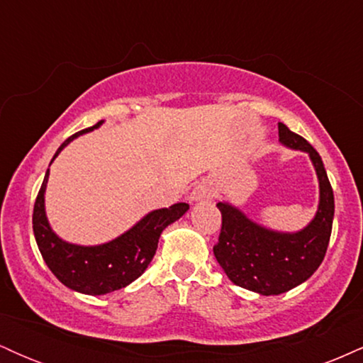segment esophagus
Instances as JSON below:
<instances>
[{"instance_id":"34e87169","label":"esophagus","mask_w":363,"mask_h":363,"mask_svg":"<svg viewBox=\"0 0 363 363\" xmlns=\"http://www.w3.org/2000/svg\"><path fill=\"white\" fill-rule=\"evenodd\" d=\"M215 196V187L210 182L203 181L194 187L193 193H191V201H210Z\"/></svg>"}]
</instances>
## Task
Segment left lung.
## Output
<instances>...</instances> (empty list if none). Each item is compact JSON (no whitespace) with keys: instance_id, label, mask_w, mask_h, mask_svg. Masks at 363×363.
<instances>
[{"instance_id":"left-lung-1","label":"left lung","mask_w":363,"mask_h":363,"mask_svg":"<svg viewBox=\"0 0 363 363\" xmlns=\"http://www.w3.org/2000/svg\"><path fill=\"white\" fill-rule=\"evenodd\" d=\"M283 147L309 155L319 182L314 218L297 232H280L254 222L228 201L216 203L222 213V232L213 254L228 280L259 295L285 294L314 274L324 259L333 218L335 196L320 155L309 141L278 123Z\"/></svg>"}]
</instances>
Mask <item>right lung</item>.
<instances>
[{
    "label": "right lung",
    "instance_id": "right-lung-1",
    "mask_svg": "<svg viewBox=\"0 0 363 363\" xmlns=\"http://www.w3.org/2000/svg\"><path fill=\"white\" fill-rule=\"evenodd\" d=\"M104 121L95 126L73 135L54 153L51 164L60 153L78 136L101 128ZM49 164V167H51ZM49 181V169L44 176L34 205V235L37 247L54 277L69 290L85 295H106L121 290L140 278L152 262L158 247L162 232L170 223L177 222L189 210L186 203H176L170 208L153 210L138 220L124 234L97 245L73 244L61 239L52 230L45 215V187Z\"/></svg>",
    "mask_w": 363,
    "mask_h": 363
}]
</instances>
